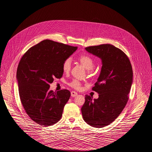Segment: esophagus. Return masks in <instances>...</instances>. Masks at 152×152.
I'll return each instance as SVG.
<instances>
[{
  "label": "esophagus",
  "instance_id": "34e87169",
  "mask_svg": "<svg viewBox=\"0 0 152 152\" xmlns=\"http://www.w3.org/2000/svg\"><path fill=\"white\" fill-rule=\"evenodd\" d=\"M71 96H72V97H76V96H77V92H76L75 91H72L71 92Z\"/></svg>",
  "mask_w": 152,
  "mask_h": 152
}]
</instances>
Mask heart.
I'll return each mask as SVG.
<instances>
[{
  "label": "heart",
  "mask_w": 152,
  "mask_h": 152,
  "mask_svg": "<svg viewBox=\"0 0 152 152\" xmlns=\"http://www.w3.org/2000/svg\"><path fill=\"white\" fill-rule=\"evenodd\" d=\"M80 63L83 65L87 70H91L93 69L94 66V60L93 58L88 55H81L78 58ZM72 61L70 58H66L63 62V69L65 72H69L71 69ZM70 86L76 89H79L81 87V83L77 80H73L69 84Z\"/></svg>",
  "instance_id": "b5f03b06"
}]
</instances>
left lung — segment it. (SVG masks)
<instances>
[{
  "instance_id": "8db88e82",
  "label": "left lung",
  "mask_w": 152,
  "mask_h": 152,
  "mask_svg": "<svg viewBox=\"0 0 152 152\" xmlns=\"http://www.w3.org/2000/svg\"><path fill=\"white\" fill-rule=\"evenodd\" d=\"M86 50L102 61L100 76L92 90L97 99L86 95L81 108L84 120L95 128H102L113 122L125 108L133 82L130 60L120 49L106 44L86 47Z\"/></svg>"
}]
</instances>
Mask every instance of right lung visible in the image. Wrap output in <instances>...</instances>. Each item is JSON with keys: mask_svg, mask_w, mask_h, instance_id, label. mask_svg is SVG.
<instances>
[{"mask_svg": "<svg viewBox=\"0 0 152 152\" xmlns=\"http://www.w3.org/2000/svg\"><path fill=\"white\" fill-rule=\"evenodd\" d=\"M77 49L44 40L22 56L16 72L19 96L27 114L37 124L50 126L60 120L71 92L66 89L50 91V84L55 77H62L64 61Z\"/></svg>", "mask_w": 152, "mask_h": 152, "instance_id": "obj_1", "label": "right lung"}]
</instances>
